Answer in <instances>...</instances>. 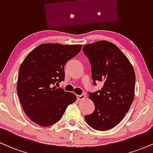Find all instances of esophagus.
<instances>
[{
  "mask_svg": "<svg viewBox=\"0 0 153 153\" xmlns=\"http://www.w3.org/2000/svg\"><path fill=\"white\" fill-rule=\"evenodd\" d=\"M77 98H78V100H83L86 98V96L85 94H81V95H78L77 96Z\"/></svg>",
  "mask_w": 153,
  "mask_h": 153,
  "instance_id": "1",
  "label": "esophagus"
}]
</instances>
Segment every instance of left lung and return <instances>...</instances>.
Here are the masks:
<instances>
[{"label": "left lung", "instance_id": "1", "mask_svg": "<svg viewBox=\"0 0 153 153\" xmlns=\"http://www.w3.org/2000/svg\"><path fill=\"white\" fill-rule=\"evenodd\" d=\"M82 50L91 62L94 84L103 83L101 90L89 94L95 110L85 119L96 130H108L122 120L133 102L134 68L125 54L106 40L84 45Z\"/></svg>", "mask_w": 153, "mask_h": 153}]
</instances>
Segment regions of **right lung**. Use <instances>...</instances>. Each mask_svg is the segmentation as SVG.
<instances>
[{
    "label": "right lung",
    "instance_id": "obj_1",
    "mask_svg": "<svg viewBox=\"0 0 153 153\" xmlns=\"http://www.w3.org/2000/svg\"><path fill=\"white\" fill-rule=\"evenodd\" d=\"M81 48V45L42 44L24 59L19 71L17 94L25 114L36 124L42 127L55 124L67 107L75 102L73 93L56 85L64 80L66 62Z\"/></svg>",
    "mask_w": 153,
    "mask_h": 153
}]
</instances>
